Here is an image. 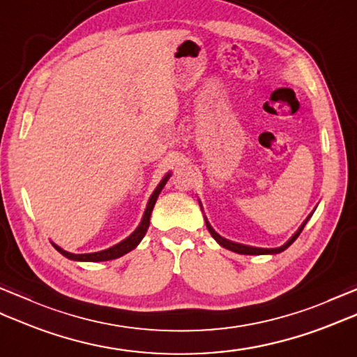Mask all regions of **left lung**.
<instances>
[{
    "mask_svg": "<svg viewBox=\"0 0 357 357\" xmlns=\"http://www.w3.org/2000/svg\"><path fill=\"white\" fill-rule=\"evenodd\" d=\"M310 218H312V215H310V216L305 219L304 224H302V225L299 227V230L296 231V233L293 234V236L285 242V244H284L282 247H278V248H257V247H250V245L236 244V242H231V241H229V239L219 236V234L213 230V227H211V225L208 224L207 218H206V225H207V229H208L210 234L215 238V241L218 242L219 245H222V247L227 248V250H231V252H234V253H239V255H276V253L284 252V250H287L288 247H290V245L293 244V242H294L296 239H298V236L301 234V231L304 230V227H305V224H307V221H308Z\"/></svg>",
    "mask_w": 357,
    "mask_h": 357,
    "instance_id": "obj_1",
    "label": "left lung"
}]
</instances>
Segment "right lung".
I'll return each mask as SVG.
<instances>
[{"mask_svg":"<svg viewBox=\"0 0 357 357\" xmlns=\"http://www.w3.org/2000/svg\"><path fill=\"white\" fill-rule=\"evenodd\" d=\"M169 178H170V173H167L165 176H164V179H162L161 183H159V185L155 188V192L151 193L150 199H149V202H147L146 211H144V216H142V219H141V224L138 225V229H136V230L130 234V236L126 238L124 241H121L119 244L113 245V247H110V248H107V250H102V252L84 253V255H73V253H69V252H66V250H63L61 247H58L56 244H53V242H52V245L55 247V248L58 250V252L61 253L63 256H66L67 259H72V261H84V262L112 261V259H116V257L124 256V255L128 253V252H132V250L136 248V245L139 244L141 239H142L144 236H146L147 229H149V225H150V215H151V211H153L155 202H156V199H158L159 193H161V190L164 188L165 183H167V181H169Z\"/></svg>","mask_w":357,"mask_h":357,"instance_id":"add662e5","label":"right lung"}]
</instances>
